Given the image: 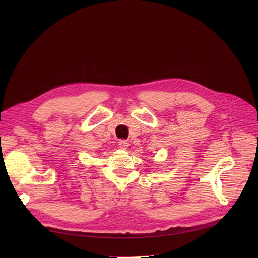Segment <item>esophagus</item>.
Listing matches in <instances>:
<instances>
[{
  "instance_id": "obj_1",
  "label": "esophagus",
  "mask_w": 258,
  "mask_h": 258,
  "mask_svg": "<svg viewBox=\"0 0 258 258\" xmlns=\"http://www.w3.org/2000/svg\"><path fill=\"white\" fill-rule=\"evenodd\" d=\"M128 142L126 141V140H120L119 142H118V146L121 148V150H127V147H128Z\"/></svg>"
}]
</instances>
